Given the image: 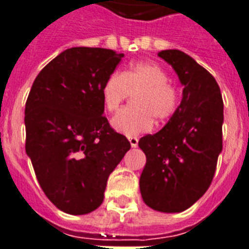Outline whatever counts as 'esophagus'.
Segmentation results:
<instances>
[{"label": "esophagus", "instance_id": "1", "mask_svg": "<svg viewBox=\"0 0 249 249\" xmlns=\"http://www.w3.org/2000/svg\"><path fill=\"white\" fill-rule=\"evenodd\" d=\"M129 142L132 148H136L139 145V139L137 137H129Z\"/></svg>", "mask_w": 249, "mask_h": 249}]
</instances>
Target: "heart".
<instances>
[{"instance_id":"heart-1","label":"heart","mask_w":249,"mask_h":249,"mask_svg":"<svg viewBox=\"0 0 249 249\" xmlns=\"http://www.w3.org/2000/svg\"><path fill=\"white\" fill-rule=\"evenodd\" d=\"M133 93V106L121 109L112 119L113 129L126 136L150 130L153 120H170L181 106L179 88L169 82V73L160 64L136 62L120 73H109L101 86L103 106L112 113Z\"/></svg>"}]
</instances>
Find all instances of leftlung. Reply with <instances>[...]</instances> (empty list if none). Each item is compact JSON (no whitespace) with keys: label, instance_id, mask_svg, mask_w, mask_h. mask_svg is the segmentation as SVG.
<instances>
[{"label":"left lung","instance_id":"1","mask_svg":"<svg viewBox=\"0 0 249 249\" xmlns=\"http://www.w3.org/2000/svg\"><path fill=\"white\" fill-rule=\"evenodd\" d=\"M183 84L179 109L160 132L140 139L146 156L140 177L145 204L181 213L207 191L223 148V99L213 75L179 50L158 53Z\"/></svg>","mask_w":249,"mask_h":249}]
</instances>
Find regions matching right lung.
<instances>
[{"label":"right lung","mask_w":249,"mask_h":249,"mask_svg":"<svg viewBox=\"0 0 249 249\" xmlns=\"http://www.w3.org/2000/svg\"><path fill=\"white\" fill-rule=\"evenodd\" d=\"M123 56L113 50L72 47L33 83L25 108V148L42 190L63 213L96 210L108 177L130 149L103 115L101 100V86Z\"/></svg>","instance_id":"obj_1"}]
</instances>
